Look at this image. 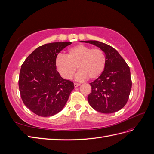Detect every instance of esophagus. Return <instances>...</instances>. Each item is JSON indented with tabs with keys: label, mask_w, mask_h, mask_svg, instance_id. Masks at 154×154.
<instances>
[{
	"label": "esophagus",
	"mask_w": 154,
	"mask_h": 154,
	"mask_svg": "<svg viewBox=\"0 0 154 154\" xmlns=\"http://www.w3.org/2000/svg\"><path fill=\"white\" fill-rule=\"evenodd\" d=\"M74 87H78V86H80V83H74Z\"/></svg>",
	"instance_id": "34e87169"
}]
</instances>
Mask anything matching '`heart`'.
Wrapping results in <instances>:
<instances>
[{
  "mask_svg": "<svg viewBox=\"0 0 154 154\" xmlns=\"http://www.w3.org/2000/svg\"><path fill=\"white\" fill-rule=\"evenodd\" d=\"M55 66L63 78L69 80L79 72L78 80H95L103 73L106 66V57L103 51L98 48L91 49L85 45L80 44L70 48L67 57L58 55L55 60Z\"/></svg>",
  "mask_w": 154,
  "mask_h": 154,
  "instance_id": "obj_1",
  "label": "heart"
}]
</instances>
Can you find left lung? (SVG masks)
I'll use <instances>...</instances> for the list:
<instances>
[{"label":"left lung","instance_id":"1","mask_svg":"<svg viewBox=\"0 0 154 154\" xmlns=\"http://www.w3.org/2000/svg\"><path fill=\"white\" fill-rule=\"evenodd\" d=\"M98 47L106 57V66L101 75L90 83L88 103L97 112H116L127 103L132 88L130 67L122 56L110 45L96 40L81 41Z\"/></svg>","mask_w":154,"mask_h":154}]
</instances>
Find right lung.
Instances as JSON below:
<instances>
[{"label":"right lung","mask_w":154,"mask_h":154,"mask_svg":"<svg viewBox=\"0 0 154 154\" xmlns=\"http://www.w3.org/2000/svg\"><path fill=\"white\" fill-rule=\"evenodd\" d=\"M71 42L46 44L36 48L21 66L18 86L23 103L35 114L48 117L66 105L74 83L60 75L55 66L58 54Z\"/></svg>","instance_id":"1"}]
</instances>
